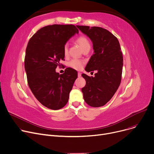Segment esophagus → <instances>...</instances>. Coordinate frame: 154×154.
Listing matches in <instances>:
<instances>
[{
  "label": "esophagus",
  "mask_w": 154,
  "mask_h": 154,
  "mask_svg": "<svg viewBox=\"0 0 154 154\" xmlns=\"http://www.w3.org/2000/svg\"><path fill=\"white\" fill-rule=\"evenodd\" d=\"M78 77H81V73L80 72H78Z\"/></svg>",
  "instance_id": "34e87169"
}]
</instances>
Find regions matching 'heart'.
<instances>
[{
    "label": "heart",
    "mask_w": 154,
    "mask_h": 154,
    "mask_svg": "<svg viewBox=\"0 0 154 154\" xmlns=\"http://www.w3.org/2000/svg\"><path fill=\"white\" fill-rule=\"evenodd\" d=\"M77 43L79 45L82 49H84V48L90 46V43L88 40L84 36H80L78 37L76 39ZM69 54V48L67 44H66L64 46V54L65 56H67ZM84 62L83 60H81L77 59H74L71 60L69 63V66L75 69L80 70L83 67Z\"/></svg>",
    "instance_id": "obj_1"
}]
</instances>
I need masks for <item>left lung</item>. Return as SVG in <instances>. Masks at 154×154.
Listing matches in <instances>:
<instances>
[{
    "instance_id": "left-lung-1",
    "label": "left lung",
    "mask_w": 154,
    "mask_h": 154,
    "mask_svg": "<svg viewBox=\"0 0 154 154\" xmlns=\"http://www.w3.org/2000/svg\"><path fill=\"white\" fill-rule=\"evenodd\" d=\"M93 43L94 54L85 70H97L95 77L82 74L85 86L82 88L86 103L92 107L104 106L113 97L121 80L123 58L116 36L108 30L98 26H76Z\"/></svg>"
}]
</instances>
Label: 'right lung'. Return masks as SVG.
Instances as JSON below:
<instances>
[{
	"mask_svg": "<svg viewBox=\"0 0 154 154\" xmlns=\"http://www.w3.org/2000/svg\"><path fill=\"white\" fill-rule=\"evenodd\" d=\"M79 29L72 25H53L39 29L29 40L25 57L28 84L43 106L57 110L67 103L69 93L77 78V72L70 67L64 73L56 72L63 66L64 46Z\"/></svg>",
	"mask_w": 154,
	"mask_h": 154,
	"instance_id": "right-lung-1",
	"label": "right lung"
}]
</instances>
